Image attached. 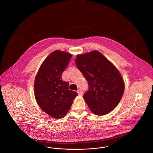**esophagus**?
<instances>
[{"instance_id": "obj_1", "label": "esophagus", "mask_w": 153, "mask_h": 153, "mask_svg": "<svg viewBox=\"0 0 153 153\" xmlns=\"http://www.w3.org/2000/svg\"><path fill=\"white\" fill-rule=\"evenodd\" d=\"M77 92V93H78V94H79V96H82V94H83V92H82V91L81 90H80V89H78Z\"/></svg>"}]
</instances>
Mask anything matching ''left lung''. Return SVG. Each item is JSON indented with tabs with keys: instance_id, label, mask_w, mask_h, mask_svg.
Segmentation results:
<instances>
[{
	"instance_id": "1",
	"label": "left lung",
	"mask_w": 153,
	"mask_h": 153,
	"mask_svg": "<svg viewBox=\"0 0 153 153\" xmlns=\"http://www.w3.org/2000/svg\"><path fill=\"white\" fill-rule=\"evenodd\" d=\"M75 62L88 83L83 98L90 110L97 116L108 114L122 98L125 85L121 74L97 51L77 55Z\"/></svg>"
}]
</instances>
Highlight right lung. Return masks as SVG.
I'll return each instance as SVG.
<instances>
[{
	"label": "right lung",
	"mask_w": 153,
	"mask_h": 153,
	"mask_svg": "<svg viewBox=\"0 0 153 153\" xmlns=\"http://www.w3.org/2000/svg\"><path fill=\"white\" fill-rule=\"evenodd\" d=\"M72 56L66 52L55 51L43 61L35 77L34 93L37 103L53 118L65 116L78 95L69 90V83L61 79Z\"/></svg>",
	"instance_id": "1"
}]
</instances>
